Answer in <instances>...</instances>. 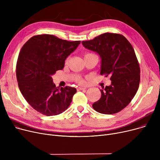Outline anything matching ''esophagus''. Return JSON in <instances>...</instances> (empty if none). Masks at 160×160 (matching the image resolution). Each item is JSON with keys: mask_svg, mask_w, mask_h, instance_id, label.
Here are the masks:
<instances>
[{"mask_svg": "<svg viewBox=\"0 0 160 160\" xmlns=\"http://www.w3.org/2000/svg\"><path fill=\"white\" fill-rule=\"evenodd\" d=\"M85 89H86L85 88H77L78 91H82V90H85Z\"/></svg>", "mask_w": 160, "mask_h": 160, "instance_id": "34e87169", "label": "esophagus"}]
</instances>
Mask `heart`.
Instances as JSON below:
<instances>
[{
  "mask_svg": "<svg viewBox=\"0 0 160 160\" xmlns=\"http://www.w3.org/2000/svg\"><path fill=\"white\" fill-rule=\"evenodd\" d=\"M89 54H92L88 53V54H86L85 56H86V55H89ZM78 82H79L80 84H82V85H84L85 83H86V82H85L84 80H78Z\"/></svg>",
  "mask_w": 160,
  "mask_h": 160,
  "instance_id": "1",
  "label": "heart"
}]
</instances>
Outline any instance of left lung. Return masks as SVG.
Returning <instances> with one entry per match:
<instances>
[{
	"label": "left lung",
	"mask_w": 160,
	"mask_h": 160,
	"mask_svg": "<svg viewBox=\"0 0 160 160\" xmlns=\"http://www.w3.org/2000/svg\"><path fill=\"white\" fill-rule=\"evenodd\" d=\"M82 43L100 56V74L109 75L112 81L110 86L100 90L101 97L93 104V109L104 114L121 111L136 94L140 82L139 65L132 45L122 35L113 33Z\"/></svg>",
	"instance_id": "8db88e82"
}]
</instances>
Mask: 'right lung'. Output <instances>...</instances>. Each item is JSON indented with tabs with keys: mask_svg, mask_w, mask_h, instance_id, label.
I'll list each match as a JSON object with an SVG mask.
<instances>
[{
	"mask_svg": "<svg viewBox=\"0 0 160 160\" xmlns=\"http://www.w3.org/2000/svg\"><path fill=\"white\" fill-rule=\"evenodd\" d=\"M80 43L43 34L32 37L22 47L16 65L18 86L25 100L40 113L59 115L70 106L77 89L56 87L52 76L63 69L66 58Z\"/></svg>",
	"mask_w": 160,
	"mask_h": 160,
	"instance_id": "1",
	"label": "right lung"
}]
</instances>
